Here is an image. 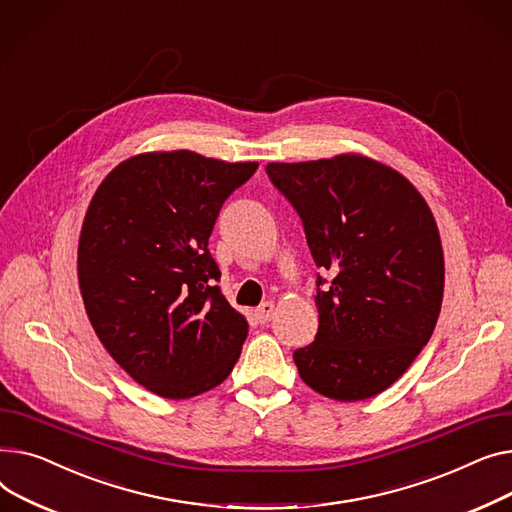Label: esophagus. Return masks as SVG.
Listing matches in <instances>:
<instances>
[{"label": "esophagus", "instance_id": "obj_1", "mask_svg": "<svg viewBox=\"0 0 512 512\" xmlns=\"http://www.w3.org/2000/svg\"><path fill=\"white\" fill-rule=\"evenodd\" d=\"M273 314H275V304H270V302L262 304V306L256 310V318H258L260 324L270 322V318H273Z\"/></svg>", "mask_w": 512, "mask_h": 512}]
</instances>
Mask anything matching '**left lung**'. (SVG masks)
<instances>
[{
  "label": "left lung",
  "instance_id": "left-lung-1",
  "mask_svg": "<svg viewBox=\"0 0 512 512\" xmlns=\"http://www.w3.org/2000/svg\"><path fill=\"white\" fill-rule=\"evenodd\" d=\"M266 173L302 217L316 266L335 275L316 295L314 343L293 353L299 376L343 403L380 395L430 341L442 306L444 252L428 202L359 153L268 163Z\"/></svg>",
  "mask_w": 512,
  "mask_h": 512
}]
</instances>
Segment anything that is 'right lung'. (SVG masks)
<instances>
[{
	"instance_id": "add662e5",
	"label": "right lung",
	"mask_w": 512,
	"mask_h": 512,
	"mask_svg": "<svg viewBox=\"0 0 512 512\" xmlns=\"http://www.w3.org/2000/svg\"><path fill=\"white\" fill-rule=\"evenodd\" d=\"M256 161L153 150L113 167L90 200L78 239V285L103 347L132 380L163 399L221 384L248 320L213 285L208 252L219 210Z\"/></svg>"
}]
</instances>
